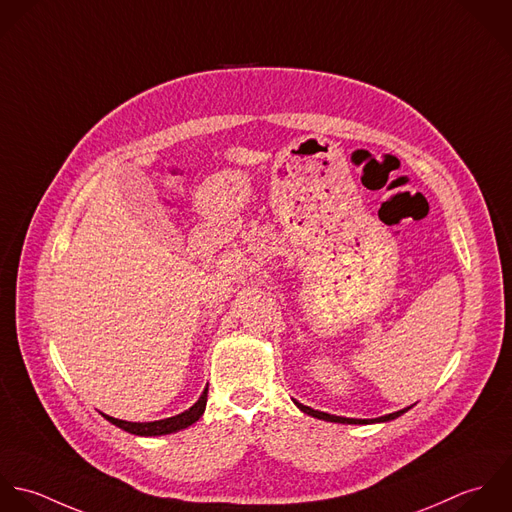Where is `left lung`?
I'll return each instance as SVG.
<instances>
[{
  "mask_svg": "<svg viewBox=\"0 0 512 512\" xmlns=\"http://www.w3.org/2000/svg\"><path fill=\"white\" fill-rule=\"evenodd\" d=\"M295 404H297V408L301 409V411H305V413H308V415H312V417H318V419H324V421H332V423H376V421H390V419H396V417H400L402 413H406V411L409 409H400V411H394V413H388V415L376 417V419H350V417L330 415V413H324V411H318V409L308 408V406H303V404H299V402H295Z\"/></svg>",
  "mask_w": 512,
  "mask_h": 512,
  "instance_id": "left-lung-1",
  "label": "left lung"
}]
</instances>
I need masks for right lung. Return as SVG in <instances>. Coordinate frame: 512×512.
<instances>
[{
  "instance_id": "add662e5",
  "label": "right lung",
  "mask_w": 512,
  "mask_h": 512,
  "mask_svg": "<svg viewBox=\"0 0 512 512\" xmlns=\"http://www.w3.org/2000/svg\"><path fill=\"white\" fill-rule=\"evenodd\" d=\"M205 404H207V388L204 390V394L200 396V400L192 406L190 409H186L184 413H178L174 417H168V419H158V421H146V423H136V421H122V419H114L110 415H104L112 425L128 431V433H134V435H144V437H152V435H166V433H174V431H180V429H186L190 427L192 423H196L202 413H204Z\"/></svg>"
}]
</instances>
